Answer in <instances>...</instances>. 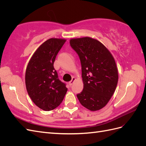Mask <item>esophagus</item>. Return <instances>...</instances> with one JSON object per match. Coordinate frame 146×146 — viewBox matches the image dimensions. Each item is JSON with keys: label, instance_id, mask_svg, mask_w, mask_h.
<instances>
[{"label": "esophagus", "instance_id": "1", "mask_svg": "<svg viewBox=\"0 0 146 146\" xmlns=\"http://www.w3.org/2000/svg\"><path fill=\"white\" fill-rule=\"evenodd\" d=\"M75 80H76V78H75V77H72V80L69 82V85L70 86H71V85H72V84L74 83V82H75Z\"/></svg>", "mask_w": 146, "mask_h": 146}]
</instances>
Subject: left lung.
<instances>
[{
	"label": "left lung",
	"instance_id": "8db88e82",
	"mask_svg": "<svg viewBox=\"0 0 146 146\" xmlns=\"http://www.w3.org/2000/svg\"><path fill=\"white\" fill-rule=\"evenodd\" d=\"M70 44L80 60L83 90L77 95L80 104L98 111L108 104L118 82L114 57L102 43L90 37L72 38Z\"/></svg>",
	"mask_w": 146,
	"mask_h": 146
}]
</instances>
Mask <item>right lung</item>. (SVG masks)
<instances>
[{
    "label": "right lung",
    "mask_w": 146,
    "mask_h": 146,
    "mask_svg": "<svg viewBox=\"0 0 146 146\" xmlns=\"http://www.w3.org/2000/svg\"><path fill=\"white\" fill-rule=\"evenodd\" d=\"M66 39L50 38L35 52L25 72V86L33 103L44 111L56 108L68 91L58 78L54 63Z\"/></svg>",
    "instance_id": "right-lung-1"
}]
</instances>
